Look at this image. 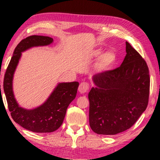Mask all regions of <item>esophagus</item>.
Segmentation results:
<instances>
[{"mask_svg": "<svg viewBox=\"0 0 160 160\" xmlns=\"http://www.w3.org/2000/svg\"><path fill=\"white\" fill-rule=\"evenodd\" d=\"M89 88V84L87 82H82L78 87V91H79L80 93L84 94L85 92H87L88 91V89Z\"/></svg>", "mask_w": 160, "mask_h": 160, "instance_id": "esophagus-1", "label": "esophagus"}]
</instances>
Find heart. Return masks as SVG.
<instances>
[{
  "label": "heart",
  "mask_w": 160,
  "mask_h": 160,
  "mask_svg": "<svg viewBox=\"0 0 160 160\" xmlns=\"http://www.w3.org/2000/svg\"><path fill=\"white\" fill-rule=\"evenodd\" d=\"M97 55H101V52H97ZM115 61V56L111 52H107L103 55L101 60V65L104 68H108L112 65V64Z\"/></svg>",
  "instance_id": "b5f03b06"
}]
</instances>
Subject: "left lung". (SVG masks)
<instances>
[{
  "instance_id": "1",
  "label": "left lung",
  "mask_w": 160,
  "mask_h": 160,
  "mask_svg": "<svg viewBox=\"0 0 160 160\" xmlns=\"http://www.w3.org/2000/svg\"><path fill=\"white\" fill-rule=\"evenodd\" d=\"M126 56L119 68L92 76L89 121L99 135H116L134 124L146 109L150 77L146 61L126 41Z\"/></svg>"
}]
</instances>
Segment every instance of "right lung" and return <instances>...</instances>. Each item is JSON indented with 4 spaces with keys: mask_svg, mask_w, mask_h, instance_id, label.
<instances>
[{
    "mask_svg": "<svg viewBox=\"0 0 160 160\" xmlns=\"http://www.w3.org/2000/svg\"><path fill=\"white\" fill-rule=\"evenodd\" d=\"M53 41L49 36L36 35L22 40L15 48L4 76L3 90L12 119L34 132H52L62 125L68 107L75 99L79 84L78 82L58 83L47 100L35 108L26 109L17 102L13 91V78L22 52L32 47L48 46Z\"/></svg>",
    "mask_w": 160,
    "mask_h": 160,
    "instance_id": "right-lung-1",
    "label": "right lung"
}]
</instances>
